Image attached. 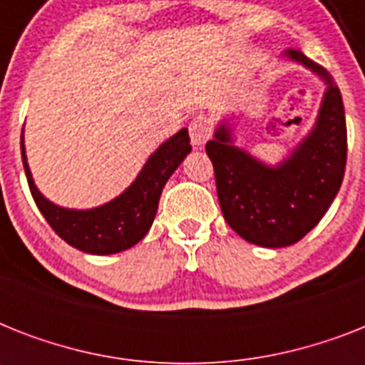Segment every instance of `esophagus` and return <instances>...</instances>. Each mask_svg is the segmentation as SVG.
I'll return each instance as SVG.
<instances>
[{"instance_id":"obj_1","label":"esophagus","mask_w":365,"mask_h":365,"mask_svg":"<svg viewBox=\"0 0 365 365\" xmlns=\"http://www.w3.org/2000/svg\"><path fill=\"white\" fill-rule=\"evenodd\" d=\"M189 136H191V143L195 148L205 145L206 140L212 136V123L208 117L199 115L195 117L193 121L189 123Z\"/></svg>"}]
</instances>
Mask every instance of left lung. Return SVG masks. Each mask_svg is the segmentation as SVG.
Masks as SVG:
<instances>
[{
	"instance_id": "obj_1",
	"label": "left lung",
	"mask_w": 365,
	"mask_h": 365,
	"mask_svg": "<svg viewBox=\"0 0 365 365\" xmlns=\"http://www.w3.org/2000/svg\"><path fill=\"white\" fill-rule=\"evenodd\" d=\"M328 87L317 125L280 165L269 166L233 145L225 121L206 143L223 217L244 240L263 248L299 242L318 225L339 193L346 165V123L337 85L301 51L284 53Z\"/></svg>"
}]
</instances>
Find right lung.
I'll return each instance as SVG.
<instances>
[{
  "label": "right lung",
  "mask_w": 365,
  "mask_h": 365,
  "mask_svg": "<svg viewBox=\"0 0 365 365\" xmlns=\"http://www.w3.org/2000/svg\"><path fill=\"white\" fill-rule=\"evenodd\" d=\"M20 149L31 197L54 233L81 252L110 255L132 248L148 235L159 208L163 187L187 157L191 143L187 128L176 132L149 157L128 189H125L117 199L91 210L62 208L45 199L31 178L26 159L24 138L20 140Z\"/></svg>",
  "instance_id": "add662e5"
}]
</instances>
